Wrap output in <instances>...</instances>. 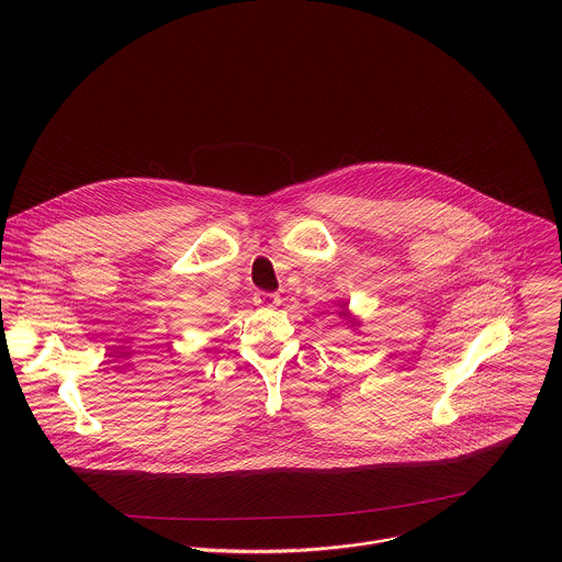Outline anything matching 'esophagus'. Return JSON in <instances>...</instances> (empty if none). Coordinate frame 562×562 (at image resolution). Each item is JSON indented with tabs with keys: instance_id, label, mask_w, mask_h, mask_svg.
<instances>
[{
	"instance_id": "34e87169",
	"label": "esophagus",
	"mask_w": 562,
	"mask_h": 562,
	"mask_svg": "<svg viewBox=\"0 0 562 562\" xmlns=\"http://www.w3.org/2000/svg\"><path fill=\"white\" fill-rule=\"evenodd\" d=\"M254 300H256L258 306H276V304H280V295L271 293V291H260V293H256Z\"/></svg>"
}]
</instances>
